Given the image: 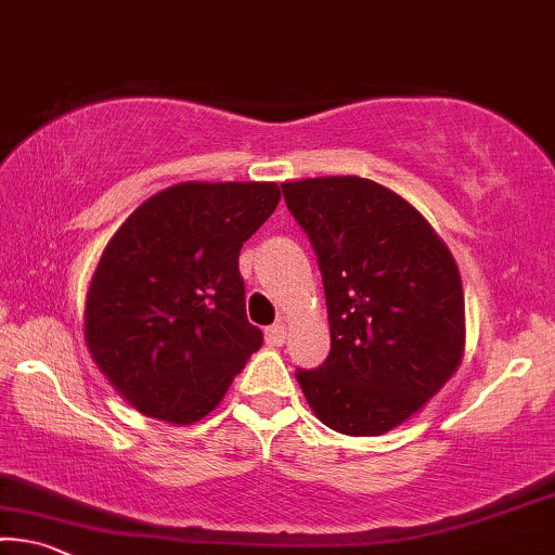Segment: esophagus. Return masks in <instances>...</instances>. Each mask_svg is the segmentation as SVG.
Returning <instances> with one entry per match:
<instances>
[{"instance_id": "esophagus-1", "label": "esophagus", "mask_w": 555, "mask_h": 555, "mask_svg": "<svg viewBox=\"0 0 555 555\" xmlns=\"http://www.w3.org/2000/svg\"><path fill=\"white\" fill-rule=\"evenodd\" d=\"M267 343L269 346H284L286 343V325L284 323H274L267 328Z\"/></svg>"}]
</instances>
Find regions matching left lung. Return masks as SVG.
<instances>
[{"label": "left lung", "mask_w": 555, "mask_h": 555, "mask_svg": "<svg viewBox=\"0 0 555 555\" xmlns=\"http://www.w3.org/2000/svg\"><path fill=\"white\" fill-rule=\"evenodd\" d=\"M288 212L309 236L328 306L331 353L296 380L323 425L390 433L460 367V269L427 219L363 178L284 182Z\"/></svg>", "instance_id": "left-lung-1"}]
</instances>
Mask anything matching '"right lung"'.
Instances as JSON below:
<instances>
[{
    "instance_id": "right-lung-1",
    "label": "right lung",
    "mask_w": 555,
    "mask_h": 555,
    "mask_svg": "<svg viewBox=\"0 0 555 555\" xmlns=\"http://www.w3.org/2000/svg\"><path fill=\"white\" fill-rule=\"evenodd\" d=\"M274 182H182L105 246L86 298L88 350L147 417L212 412L263 343L246 321L240 251L279 205Z\"/></svg>"
}]
</instances>
